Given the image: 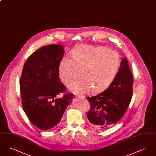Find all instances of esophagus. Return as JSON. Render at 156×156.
Here are the masks:
<instances>
[{"label":"esophagus","mask_w":156,"mask_h":156,"mask_svg":"<svg viewBox=\"0 0 156 156\" xmlns=\"http://www.w3.org/2000/svg\"><path fill=\"white\" fill-rule=\"evenodd\" d=\"M76 98H77L78 99H83V98L81 97H79V96H76Z\"/></svg>","instance_id":"esophagus-1"}]
</instances>
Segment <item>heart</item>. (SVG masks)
<instances>
[{
	"label": "heart",
	"mask_w": 156,
	"mask_h": 156,
	"mask_svg": "<svg viewBox=\"0 0 156 156\" xmlns=\"http://www.w3.org/2000/svg\"><path fill=\"white\" fill-rule=\"evenodd\" d=\"M72 59L65 57L59 62L61 80L68 84L76 79L80 72L81 78L68 86L78 95L88 93L91 88L98 92L108 86L116 73L118 55L104 47L86 45L78 46L71 52Z\"/></svg>",
	"instance_id": "1"
}]
</instances>
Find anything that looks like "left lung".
I'll return each mask as SVG.
<instances>
[{
	"instance_id": "obj_1",
	"label": "left lung",
	"mask_w": 156,
	"mask_h": 156,
	"mask_svg": "<svg viewBox=\"0 0 156 156\" xmlns=\"http://www.w3.org/2000/svg\"><path fill=\"white\" fill-rule=\"evenodd\" d=\"M133 78L127 59H122L118 73L109 87L94 97H87L90 105L87 118L91 126L105 130L123 118L133 95Z\"/></svg>"
}]
</instances>
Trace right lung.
Returning a JSON list of instances; mask_svg holds the SVG:
<instances>
[{"label":"right lung","mask_w":156,"mask_h":156,"mask_svg":"<svg viewBox=\"0 0 156 156\" xmlns=\"http://www.w3.org/2000/svg\"><path fill=\"white\" fill-rule=\"evenodd\" d=\"M59 44L45 45L33 52L26 61L20 80L23 110L31 123L42 130L59 123L73 94H66V86L60 81L58 67L64 54Z\"/></svg>","instance_id":"1"}]
</instances>
